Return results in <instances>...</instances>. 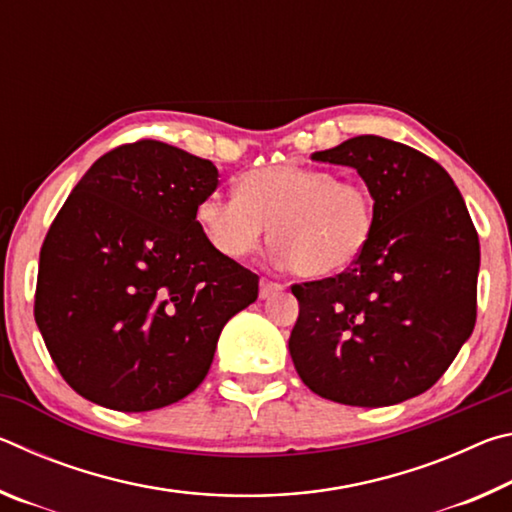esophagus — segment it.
Here are the masks:
<instances>
[{"instance_id":"34e87169","label":"esophagus","mask_w":512,"mask_h":512,"mask_svg":"<svg viewBox=\"0 0 512 512\" xmlns=\"http://www.w3.org/2000/svg\"><path fill=\"white\" fill-rule=\"evenodd\" d=\"M282 289H284V284L268 280V277H262V282H259V298L266 300V298L275 296V293H280Z\"/></svg>"}]
</instances>
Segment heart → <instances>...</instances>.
<instances>
[{
	"instance_id": "heart-1",
	"label": "heart",
	"mask_w": 512,
	"mask_h": 512,
	"mask_svg": "<svg viewBox=\"0 0 512 512\" xmlns=\"http://www.w3.org/2000/svg\"><path fill=\"white\" fill-rule=\"evenodd\" d=\"M196 221L221 255L255 253L268 225L273 253L302 277H327L350 268L375 235V198L357 180L323 169L275 164L239 178L237 196L198 201Z\"/></svg>"
}]
</instances>
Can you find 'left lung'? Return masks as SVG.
Masks as SVG:
<instances>
[{
	"label": "left lung",
	"instance_id": "left-lung-1",
	"mask_svg": "<svg viewBox=\"0 0 512 512\" xmlns=\"http://www.w3.org/2000/svg\"><path fill=\"white\" fill-rule=\"evenodd\" d=\"M357 169L375 198V235L348 271L293 284L289 352L316 395L391 406L436 384L476 323L479 235L461 192L411 146L359 135L311 155Z\"/></svg>",
	"mask_w": 512,
	"mask_h": 512
}]
</instances>
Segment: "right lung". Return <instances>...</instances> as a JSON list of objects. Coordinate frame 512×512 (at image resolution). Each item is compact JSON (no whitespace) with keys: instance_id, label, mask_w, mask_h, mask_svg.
<instances>
[{"instance_id":"right-lung-1","label":"right lung","mask_w":512,"mask_h":512,"mask_svg":"<svg viewBox=\"0 0 512 512\" xmlns=\"http://www.w3.org/2000/svg\"><path fill=\"white\" fill-rule=\"evenodd\" d=\"M219 185L210 160L142 140L92 164L40 250L36 323L85 400L142 413L201 386L228 320L259 277L196 221Z\"/></svg>"}]
</instances>
